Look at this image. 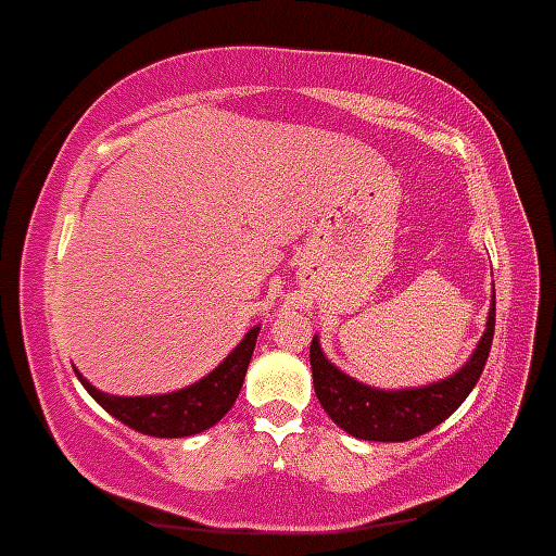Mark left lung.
Instances as JSON below:
<instances>
[{
    "instance_id": "left-lung-1",
    "label": "left lung",
    "mask_w": 556,
    "mask_h": 556,
    "mask_svg": "<svg viewBox=\"0 0 556 556\" xmlns=\"http://www.w3.org/2000/svg\"><path fill=\"white\" fill-rule=\"evenodd\" d=\"M493 325H496V292H493L491 308H488L483 338L478 340L465 367L456 369L446 380L401 390L371 388L358 382L356 377L345 375L325 356L319 334H314L311 371H314L316 399L329 414V419L358 441L401 443L425 435L465 404L467 395L478 386L488 353H491Z\"/></svg>"
}]
</instances>
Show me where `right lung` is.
Masks as SVG:
<instances>
[{
    "label": "right lung",
    "instance_id": "right-lung-1",
    "mask_svg": "<svg viewBox=\"0 0 556 556\" xmlns=\"http://www.w3.org/2000/svg\"><path fill=\"white\" fill-rule=\"evenodd\" d=\"M261 327L255 325L248 329L240 345L218 364L216 369L208 371L203 380L192 382V386L174 390V393L161 395H113L102 393L84 380L81 371L73 367L81 386L89 390L91 399L97 401L108 414H113L118 422L129 425L131 430L144 432L152 438H187L198 435V432L208 430L216 422H222L224 414L235 406L237 395H240L242 380L253 356L255 340H258Z\"/></svg>",
    "mask_w": 556,
    "mask_h": 556
}]
</instances>
